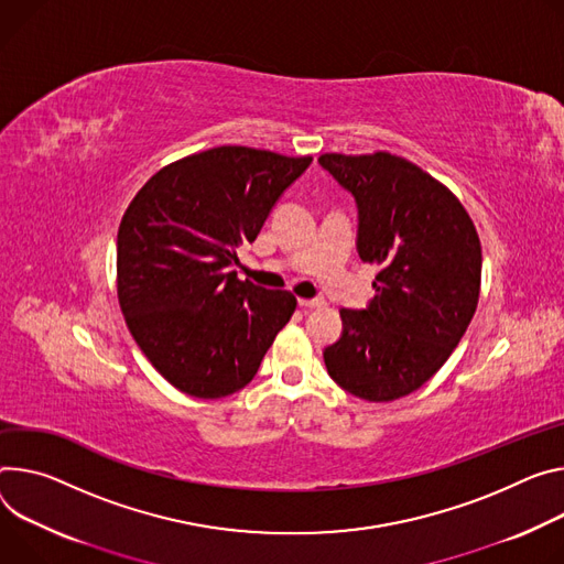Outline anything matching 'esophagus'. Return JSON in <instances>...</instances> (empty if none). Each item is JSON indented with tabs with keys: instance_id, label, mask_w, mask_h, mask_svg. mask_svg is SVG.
<instances>
[{
	"instance_id": "34e87169",
	"label": "esophagus",
	"mask_w": 564,
	"mask_h": 564,
	"mask_svg": "<svg viewBox=\"0 0 564 564\" xmlns=\"http://www.w3.org/2000/svg\"><path fill=\"white\" fill-rule=\"evenodd\" d=\"M299 305L305 311H315V308H324V299H299Z\"/></svg>"
}]
</instances>
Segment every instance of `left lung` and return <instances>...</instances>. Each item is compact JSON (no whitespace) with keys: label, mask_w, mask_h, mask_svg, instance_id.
I'll return each mask as SVG.
<instances>
[{"label":"left lung","mask_w":564,"mask_h":564,"mask_svg":"<svg viewBox=\"0 0 564 564\" xmlns=\"http://www.w3.org/2000/svg\"><path fill=\"white\" fill-rule=\"evenodd\" d=\"M319 164L352 193L357 251L376 265L367 311H339L328 376L369 402L421 389L468 330L481 290V242L458 197L404 158L326 152Z\"/></svg>","instance_id":"8db88e82"}]
</instances>
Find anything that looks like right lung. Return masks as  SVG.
Here are the masks:
<instances>
[{"label":"right lung","mask_w":564,"mask_h":564,"mask_svg":"<svg viewBox=\"0 0 564 564\" xmlns=\"http://www.w3.org/2000/svg\"><path fill=\"white\" fill-rule=\"evenodd\" d=\"M311 162L218 145L160 169L128 204L117 236L119 305L150 365L182 393L240 391L290 322L292 292L240 281L229 268Z\"/></svg>","instance_id":"add662e5"}]
</instances>
